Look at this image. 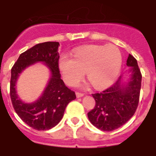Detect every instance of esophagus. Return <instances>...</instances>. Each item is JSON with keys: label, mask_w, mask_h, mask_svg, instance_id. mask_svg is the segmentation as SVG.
<instances>
[{"label": "esophagus", "mask_w": 156, "mask_h": 156, "mask_svg": "<svg viewBox=\"0 0 156 156\" xmlns=\"http://www.w3.org/2000/svg\"><path fill=\"white\" fill-rule=\"evenodd\" d=\"M76 96L77 98H81V97H83V94L78 93V92H76Z\"/></svg>", "instance_id": "34e87169"}]
</instances>
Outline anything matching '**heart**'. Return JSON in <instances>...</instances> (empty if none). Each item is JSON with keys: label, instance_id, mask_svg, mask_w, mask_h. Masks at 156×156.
Here are the masks:
<instances>
[{"label": "heart", "instance_id": "b5f03b06", "mask_svg": "<svg viewBox=\"0 0 156 156\" xmlns=\"http://www.w3.org/2000/svg\"><path fill=\"white\" fill-rule=\"evenodd\" d=\"M122 57L116 46L88 45L73 51V58L63 54L58 68L63 80L69 86L80 82L84 75L96 89L108 87L117 79L121 71Z\"/></svg>", "mask_w": 156, "mask_h": 156}]
</instances>
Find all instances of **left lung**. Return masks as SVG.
Masks as SVG:
<instances>
[{
	"label": "left lung",
	"instance_id": "1",
	"mask_svg": "<svg viewBox=\"0 0 156 156\" xmlns=\"http://www.w3.org/2000/svg\"><path fill=\"white\" fill-rule=\"evenodd\" d=\"M129 67L126 80L120 76L118 80L101 93L93 95L94 108L87 113L92 124L103 131H112L125 124L137 108L141 86V73L137 60L129 55Z\"/></svg>",
	"mask_w": 156,
	"mask_h": 156
}]
</instances>
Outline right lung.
<instances>
[{"instance_id": "add662e5", "label": "right lung", "mask_w": 156, "mask_h": 156, "mask_svg": "<svg viewBox=\"0 0 156 156\" xmlns=\"http://www.w3.org/2000/svg\"><path fill=\"white\" fill-rule=\"evenodd\" d=\"M58 42L36 44L22 53L12 69L10 95L13 107L22 120L37 130H47L55 126L62 119L66 106L76 99V94L65 85L59 73ZM44 64L50 77L42 94L33 103H25L17 94L19 76L27 68L36 63Z\"/></svg>"}]
</instances>
